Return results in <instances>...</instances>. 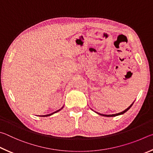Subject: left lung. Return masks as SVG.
<instances>
[{"mask_svg": "<svg viewBox=\"0 0 153 153\" xmlns=\"http://www.w3.org/2000/svg\"><path fill=\"white\" fill-rule=\"evenodd\" d=\"M134 103V102L131 104V105L128 107V108H127V109H126L124 111H122V112H120V113H118V114H109V115H106V114H100V113H98V112H96V111H95L94 110H93V109H92L93 111H94L95 113H97V114H99V115H100V116H105V117H115V116H120V115H122V114H124V113H126V112L128 110H129V109H130V108L132 106V105H133V103Z\"/></svg>", "mask_w": 153, "mask_h": 153, "instance_id": "8db88e82", "label": "left lung"}]
</instances>
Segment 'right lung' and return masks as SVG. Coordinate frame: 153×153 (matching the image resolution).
<instances>
[{
    "label": "right lung",
    "mask_w": 153,
    "mask_h": 153,
    "mask_svg": "<svg viewBox=\"0 0 153 153\" xmlns=\"http://www.w3.org/2000/svg\"><path fill=\"white\" fill-rule=\"evenodd\" d=\"M64 108V105L62 107V108H60V109H58V110H57V111H54V112H53V113H52V114H47V115H44V116H40V117H48V116H52V115H53V114H56V113H57V112H58L59 111H60L62 109Z\"/></svg>",
    "instance_id": "right-lung-1"
}]
</instances>
